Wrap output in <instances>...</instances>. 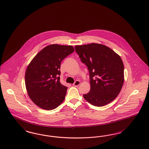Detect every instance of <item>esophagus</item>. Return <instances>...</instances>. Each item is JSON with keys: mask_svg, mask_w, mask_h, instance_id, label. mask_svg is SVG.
Masks as SVG:
<instances>
[{"mask_svg": "<svg viewBox=\"0 0 149 149\" xmlns=\"http://www.w3.org/2000/svg\"><path fill=\"white\" fill-rule=\"evenodd\" d=\"M80 84H81L80 81H76V82L73 83V86H78L80 85Z\"/></svg>", "mask_w": 149, "mask_h": 149, "instance_id": "1", "label": "esophagus"}]
</instances>
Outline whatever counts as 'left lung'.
I'll return each mask as SVG.
<instances>
[{
  "mask_svg": "<svg viewBox=\"0 0 149 149\" xmlns=\"http://www.w3.org/2000/svg\"><path fill=\"white\" fill-rule=\"evenodd\" d=\"M89 72L91 90L83 97L95 106H103L119 94L124 82V65L120 56L107 47L91 43L74 47Z\"/></svg>",
  "mask_w": 149,
  "mask_h": 149,
  "instance_id": "1",
  "label": "left lung"
}]
</instances>
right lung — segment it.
I'll use <instances>...</instances> for the list:
<instances>
[{
	"mask_svg": "<svg viewBox=\"0 0 149 149\" xmlns=\"http://www.w3.org/2000/svg\"><path fill=\"white\" fill-rule=\"evenodd\" d=\"M74 51L71 45L52 44L33 58L25 73V84L29 97L39 107L52 110L65 99L67 87L60 82L63 60Z\"/></svg>",
	"mask_w": 149,
	"mask_h": 149,
	"instance_id": "right-lung-1",
	"label": "right lung"
}]
</instances>
